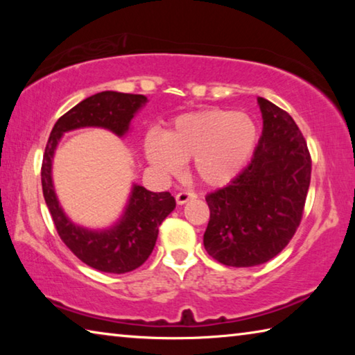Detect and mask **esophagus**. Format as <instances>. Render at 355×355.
<instances>
[{
  "instance_id": "1",
  "label": "esophagus",
  "mask_w": 355,
  "mask_h": 355,
  "mask_svg": "<svg viewBox=\"0 0 355 355\" xmlns=\"http://www.w3.org/2000/svg\"><path fill=\"white\" fill-rule=\"evenodd\" d=\"M196 194L194 192H186V191H182V192H178V194L175 196V200H177V203L178 205H184L186 202H189V200H192V199H196Z\"/></svg>"
}]
</instances>
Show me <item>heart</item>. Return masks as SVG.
I'll return each instance as SVG.
<instances>
[{"label": "heart", "mask_w": 355, "mask_h": 355, "mask_svg": "<svg viewBox=\"0 0 355 355\" xmlns=\"http://www.w3.org/2000/svg\"><path fill=\"white\" fill-rule=\"evenodd\" d=\"M258 141L254 119L244 112L207 110L178 117L164 137H146L148 163L163 175H175L183 161L194 159L197 178L224 186L248 166Z\"/></svg>", "instance_id": "b5f03b06"}]
</instances>
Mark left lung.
<instances>
[{"instance_id":"obj_1","label":"left lung","mask_w":355,"mask_h":355,"mask_svg":"<svg viewBox=\"0 0 355 355\" xmlns=\"http://www.w3.org/2000/svg\"><path fill=\"white\" fill-rule=\"evenodd\" d=\"M263 131L249 166L205 197L209 222L203 245L225 266L250 268L286 248L300 224L311 158L286 111L258 97Z\"/></svg>"}]
</instances>
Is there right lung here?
Masks as SVG:
<instances>
[{"label":"right lung","instance_id":"right-lung-1","mask_svg":"<svg viewBox=\"0 0 355 355\" xmlns=\"http://www.w3.org/2000/svg\"><path fill=\"white\" fill-rule=\"evenodd\" d=\"M147 97L105 91L71 107L53 127L42 161V189L46 207L64 244L83 263L101 272L125 274L147 260L158 238V228L173 208L171 192H152L133 184L123 214L116 224L103 230L76 225L59 205L51 167L53 156L64 133L84 127H98L122 137L128 133L131 119L146 106Z\"/></svg>","mask_w":355,"mask_h":355}]
</instances>
